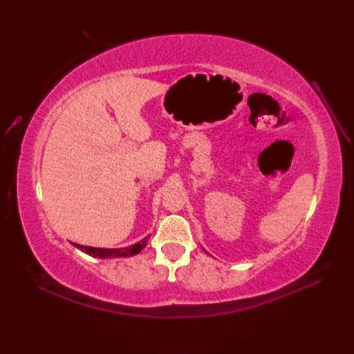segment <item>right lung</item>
<instances>
[{"instance_id": "add662e5", "label": "right lung", "mask_w": 354, "mask_h": 354, "mask_svg": "<svg viewBox=\"0 0 354 354\" xmlns=\"http://www.w3.org/2000/svg\"><path fill=\"white\" fill-rule=\"evenodd\" d=\"M149 236L144 238L136 245H131L127 248H120V249H104V248H91V246H82L79 243H75L76 248H79L82 252L93 257V258H125V257H132L137 255L145 248Z\"/></svg>"}]
</instances>
